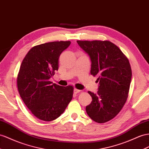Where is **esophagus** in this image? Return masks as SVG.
<instances>
[{
    "mask_svg": "<svg viewBox=\"0 0 149 149\" xmlns=\"http://www.w3.org/2000/svg\"><path fill=\"white\" fill-rule=\"evenodd\" d=\"M80 92H81V90H79V89H74V93L75 94L80 93Z\"/></svg>",
    "mask_w": 149,
    "mask_h": 149,
    "instance_id": "obj_1",
    "label": "esophagus"
}]
</instances>
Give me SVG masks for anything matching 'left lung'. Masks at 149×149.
Instances as JSON below:
<instances>
[{"mask_svg":"<svg viewBox=\"0 0 149 149\" xmlns=\"http://www.w3.org/2000/svg\"><path fill=\"white\" fill-rule=\"evenodd\" d=\"M89 56L91 74L97 77L96 94L89 91L92 102L86 106L88 116L97 123H106L120 113L127 100L132 80L128 58L109 41H77Z\"/></svg>","mask_w":149,"mask_h":149,"instance_id":"1","label":"left lung"}]
</instances>
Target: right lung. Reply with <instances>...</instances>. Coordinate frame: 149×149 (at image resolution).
Here are the masks:
<instances>
[{"instance_id": "obj_1", "label": "right lung", "mask_w": 149, "mask_h": 149, "mask_svg": "<svg viewBox=\"0 0 149 149\" xmlns=\"http://www.w3.org/2000/svg\"><path fill=\"white\" fill-rule=\"evenodd\" d=\"M70 41H53L33 47L21 65L17 79L19 93L38 119L49 121L62 114L73 96V87L49 81L58 70L59 57Z\"/></svg>"}]
</instances>
